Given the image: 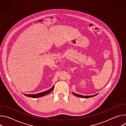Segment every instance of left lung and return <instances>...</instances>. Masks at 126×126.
<instances>
[{"label":"left lung","mask_w":126,"mask_h":126,"mask_svg":"<svg viewBox=\"0 0 126 126\" xmlns=\"http://www.w3.org/2000/svg\"><path fill=\"white\" fill-rule=\"evenodd\" d=\"M73 94L75 95L76 96H77L78 97H80V98H90V97H94L95 96H96L98 94H96V95H92V96H83V95H79V94H77L76 93H75L74 92H73Z\"/></svg>","instance_id":"8db88e82"}]
</instances>
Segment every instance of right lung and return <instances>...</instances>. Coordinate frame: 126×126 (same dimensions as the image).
<instances>
[{
    "label": "right lung",
    "mask_w": 126,
    "mask_h": 126,
    "mask_svg": "<svg viewBox=\"0 0 126 126\" xmlns=\"http://www.w3.org/2000/svg\"><path fill=\"white\" fill-rule=\"evenodd\" d=\"M54 86H53L51 89H50L48 90H47L46 91L43 92H41L38 94H23L25 96L30 97V98H39V97H43L44 96H45L47 94H48L49 93H50L54 89Z\"/></svg>",
    "instance_id": "obj_1"
}]
</instances>
